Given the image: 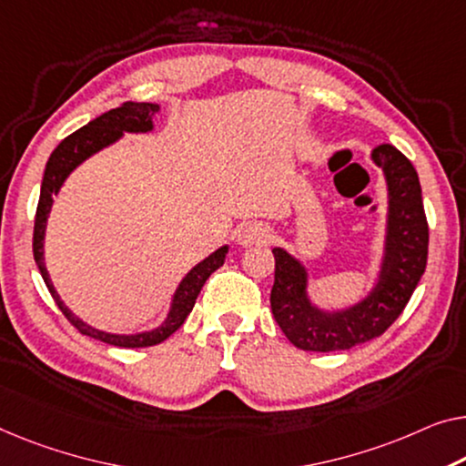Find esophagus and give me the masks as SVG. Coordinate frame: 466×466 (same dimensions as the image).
I'll return each mask as SVG.
<instances>
[{"mask_svg":"<svg viewBox=\"0 0 466 466\" xmlns=\"http://www.w3.org/2000/svg\"><path fill=\"white\" fill-rule=\"evenodd\" d=\"M269 238V228L266 224H259V221H253V224H245L238 230V245L240 247H253V245H263Z\"/></svg>","mask_w":466,"mask_h":466,"instance_id":"1","label":"esophagus"}]
</instances>
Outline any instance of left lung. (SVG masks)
I'll use <instances>...</instances> for the list:
<instances>
[{
  "instance_id": "8db88e82",
  "label": "left lung",
  "mask_w": 466,
  "mask_h": 466,
  "mask_svg": "<svg viewBox=\"0 0 466 466\" xmlns=\"http://www.w3.org/2000/svg\"><path fill=\"white\" fill-rule=\"evenodd\" d=\"M389 186L385 259L377 287L350 309L326 314L309 303L308 274L295 257L274 248V287L269 295L274 320L290 343L305 351H339L380 337L404 311L427 268L429 226L419 173L391 144L372 150Z\"/></svg>"
}]
</instances>
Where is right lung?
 Here are the masks:
<instances>
[{
	"instance_id": "add662e5",
	"label": "right lung",
	"mask_w": 466,
	"mask_h": 466,
	"mask_svg": "<svg viewBox=\"0 0 466 466\" xmlns=\"http://www.w3.org/2000/svg\"><path fill=\"white\" fill-rule=\"evenodd\" d=\"M158 113V104L152 102H123L121 106H116L108 113L96 116L94 121L83 125L81 129L75 131L68 137H65L54 152L47 158L46 171H44V182H41V194L37 203V213H35V228H33V257L37 263L41 278H44L47 290H50L54 301L58 303L62 314L66 316V320L77 329L81 335H87L92 339H98L102 343L115 345V347H127V350H136V347H150L157 343H163L167 337H171L179 326L184 324L186 318L197 303V297L203 289L215 269L224 266L228 247H221L218 251L211 253L207 259H203L198 266H194L176 290L173 297V305L167 320L158 326V329L150 332H140V335H108V332L96 330L86 322H81L79 318H75L65 303L60 301L58 293H56L50 276H47L46 263H44V234H46V221L47 213L52 209L54 194H58L60 186L68 177L75 167L86 161L87 157H92L94 152L102 150L104 146L113 144L123 136V131H150L152 129V115Z\"/></svg>"
}]
</instances>
